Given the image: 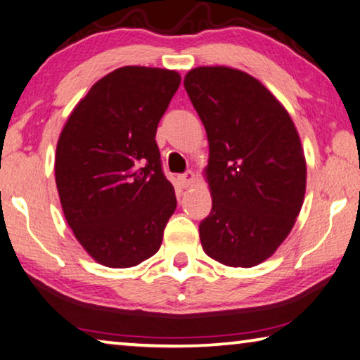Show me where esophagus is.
<instances>
[{"mask_svg": "<svg viewBox=\"0 0 360 360\" xmlns=\"http://www.w3.org/2000/svg\"><path fill=\"white\" fill-rule=\"evenodd\" d=\"M178 181L182 187H189L195 181V174H193V171H186V173L178 176Z\"/></svg>", "mask_w": 360, "mask_h": 360, "instance_id": "obj_1", "label": "esophagus"}]
</instances>
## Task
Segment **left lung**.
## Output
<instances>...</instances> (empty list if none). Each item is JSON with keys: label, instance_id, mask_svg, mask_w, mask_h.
Segmentation results:
<instances>
[{"label": "left lung", "instance_id": "1", "mask_svg": "<svg viewBox=\"0 0 360 360\" xmlns=\"http://www.w3.org/2000/svg\"><path fill=\"white\" fill-rule=\"evenodd\" d=\"M184 88L207 129L213 208L200 231L210 258L252 267L292 231L306 191V160L288 112L248 73L197 67Z\"/></svg>", "mask_w": 360, "mask_h": 360}]
</instances>
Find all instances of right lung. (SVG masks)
<instances>
[{
	"label": "right lung",
	"mask_w": 360,
	"mask_h": 360,
	"mask_svg": "<svg viewBox=\"0 0 360 360\" xmlns=\"http://www.w3.org/2000/svg\"><path fill=\"white\" fill-rule=\"evenodd\" d=\"M179 83L167 68H117L93 84L60 133L54 171L62 210L82 247L107 267L155 255L176 210L155 134Z\"/></svg>",
	"instance_id": "1"
}]
</instances>
